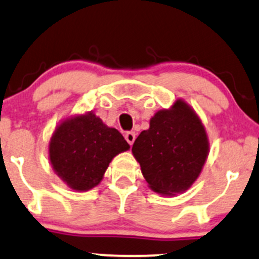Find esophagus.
Segmentation results:
<instances>
[{
  "label": "esophagus",
  "mask_w": 259,
  "mask_h": 259,
  "mask_svg": "<svg viewBox=\"0 0 259 259\" xmlns=\"http://www.w3.org/2000/svg\"><path fill=\"white\" fill-rule=\"evenodd\" d=\"M124 138H126V141L130 145H132L136 141V133L132 132V131H131V132H127L126 135H124Z\"/></svg>",
  "instance_id": "34e87169"
}]
</instances>
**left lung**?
I'll list each match as a JSON object with an SVG mask.
<instances>
[{"mask_svg":"<svg viewBox=\"0 0 259 259\" xmlns=\"http://www.w3.org/2000/svg\"><path fill=\"white\" fill-rule=\"evenodd\" d=\"M209 143L196 112L184 100L159 110L132 147L149 188L171 196L188 190L202 171Z\"/></svg>","mask_w":259,"mask_h":259,"instance_id":"obj_1","label":"left lung"}]
</instances>
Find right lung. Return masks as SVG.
Here are the masks:
<instances>
[{"label":"right lung","mask_w":259,"mask_h":259,"mask_svg":"<svg viewBox=\"0 0 259 259\" xmlns=\"http://www.w3.org/2000/svg\"><path fill=\"white\" fill-rule=\"evenodd\" d=\"M130 144L116 128L92 111L62 121L50 142V160L58 177L76 191L97 187L109 163Z\"/></svg>","instance_id":"add662e5"}]
</instances>
